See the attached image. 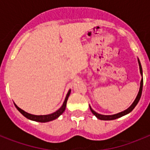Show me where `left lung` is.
<instances>
[{"label": "left lung", "mask_w": 150, "mask_h": 150, "mask_svg": "<svg viewBox=\"0 0 150 150\" xmlns=\"http://www.w3.org/2000/svg\"><path fill=\"white\" fill-rule=\"evenodd\" d=\"M138 61H139V70H140V73H141V75L142 76V66H141V64H140L139 60L138 59ZM142 86H143V79H142L141 80V82H140V88H139V93H138L137 96H136V98H135V101L132 103V104L131 105L130 107H128V109L125 110H124L122 112H120L118 114H113V115H103V114H100L98 113H96V111H94L92 109V107L89 106V108H90V110L93 114L95 115V116L97 117L100 120H103V121H110V120H114V119L119 118V117H121L124 116V115H126V114H128V113H130L132 110L135 107V106L137 105V103L139 101L140 98H141V96H142Z\"/></svg>", "instance_id": "obj_1"}]
</instances>
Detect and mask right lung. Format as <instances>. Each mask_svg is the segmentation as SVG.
Returning <instances> with one entry per match:
<instances>
[{"instance_id": "add662e5", "label": "right lung", "mask_w": 150, "mask_h": 150, "mask_svg": "<svg viewBox=\"0 0 150 150\" xmlns=\"http://www.w3.org/2000/svg\"><path fill=\"white\" fill-rule=\"evenodd\" d=\"M71 93V89H69V91L67 93V96L65 97V100L64 101L63 105L61 106V108H59L57 111H55L54 113H52L50 114H47V115H33V114H29L27 112L24 111L23 110H22L21 108L18 107L17 105L15 103V107L17 108V110L18 111L21 113V114L25 116L26 118L29 119V120H32V121H39V122H48V121H53V120H55L56 118H57L60 115L63 114L64 111L65 110L66 108V104H67V101H68V96Z\"/></svg>"}]
</instances>
